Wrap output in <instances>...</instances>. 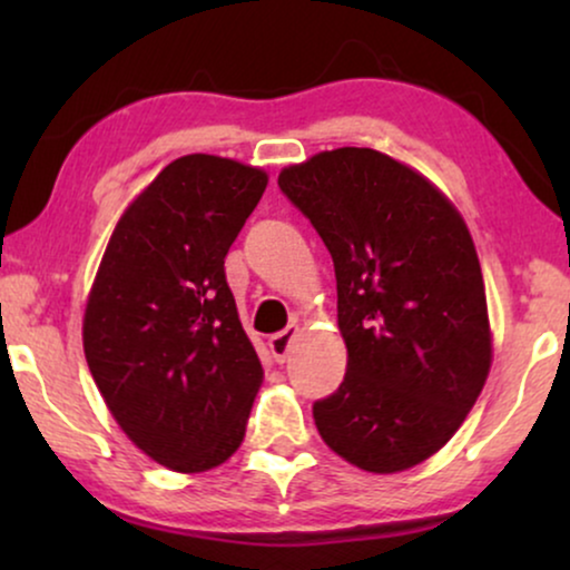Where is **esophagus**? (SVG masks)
<instances>
[{"mask_svg": "<svg viewBox=\"0 0 570 570\" xmlns=\"http://www.w3.org/2000/svg\"><path fill=\"white\" fill-rule=\"evenodd\" d=\"M295 332H298V326H285L283 332L272 334V337H269L272 357H275L277 363H285L287 361V353H291V342L295 337Z\"/></svg>", "mask_w": 570, "mask_h": 570, "instance_id": "34e87169", "label": "esophagus"}]
</instances>
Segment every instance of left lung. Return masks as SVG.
<instances>
[{
    "instance_id": "8db88e82",
    "label": "left lung",
    "mask_w": 570,
    "mask_h": 570,
    "mask_svg": "<svg viewBox=\"0 0 570 570\" xmlns=\"http://www.w3.org/2000/svg\"><path fill=\"white\" fill-rule=\"evenodd\" d=\"M277 184L337 277L347 373L314 402L318 433L365 472L410 470L459 431L493 361L470 230L425 176L371 147L318 153Z\"/></svg>"
}]
</instances>
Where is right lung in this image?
<instances>
[{
  "instance_id": "1",
  "label": "right lung",
  "mask_w": 570,
  "mask_h": 570,
  "mask_svg": "<svg viewBox=\"0 0 570 570\" xmlns=\"http://www.w3.org/2000/svg\"><path fill=\"white\" fill-rule=\"evenodd\" d=\"M267 189L262 168L184 155L116 223L82 345L116 423L155 462L205 472L240 446L262 386L225 254Z\"/></svg>"
}]
</instances>
